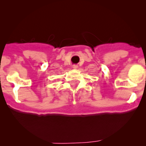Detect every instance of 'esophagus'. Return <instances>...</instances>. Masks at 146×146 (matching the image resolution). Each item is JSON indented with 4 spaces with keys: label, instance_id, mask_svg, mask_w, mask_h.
I'll return each mask as SVG.
<instances>
[{
    "label": "esophagus",
    "instance_id": "esophagus-1",
    "mask_svg": "<svg viewBox=\"0 0 146 146\" xmlns=\"http://www.w3.org/2000/svg\"><path fill=\"white\" fill-rule=\"evenodd\" d=\"M72 67H73V69H77L78 68V66L77 65H73V66H72Z\"/></svg>",
    "mask_w": 146,
    "mask_h": 146
}]
</instances>
